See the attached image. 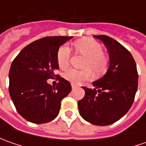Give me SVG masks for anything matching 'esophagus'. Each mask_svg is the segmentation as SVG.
<instances>
[{
    "instance_id": "34e87169",
    "label": "esophagus",
    "mask_w": 146,
    "mask_h": 146,
    "mask_svg": "<svg viewBox=\"0 0 146 146\" xmlns=\"http://www.w3.org/2000/svg\"><path fill=\"white\" fill-rule=\"evenodd\" d=\"M76 87H77V86L75 85V84H71V88H72V89H75Z\"/></svg>"
}]
</instances>
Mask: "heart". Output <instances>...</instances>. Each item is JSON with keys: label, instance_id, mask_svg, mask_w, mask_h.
Segmentation results:
<instances>
[{"label": "heart", "instance_id": "1", "mask_svg": "<svg viewBox=\"0 0 146 146\" xmlns=\"http://www.w3.org/2000/svg\"><path fill=\"white\" fill-rule=\"evenodd\" d=\"M76 49L86 57L84 67L88 70H78L70 69L65 73V78L73 84H81L91 78V71L100 74L106 70L107 59L103 54V48L101 44L93 39L84 38L75 43ZM70 49L64 44L59 48L57 53V62L61 69H66L70 64Z\"/></svg>", "mask_w": 146, "mask_h": 146}]
</instances>
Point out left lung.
Wrapping results in <instances>:
<instances>
[{
	"mask_svg": "<svg viewBox=\"0 0 146 146\" xmlns=\"http://www.w3.org/2000/svg\"><path fill=\"white\" fill-rule=\"evenodd\" d=\"M109 52L110 66L103 77L93 82V89L83 87L85 95L78 102L79 112L88 123L106 126L120 119L131 108L137 90L135 60L121 44L107 36H93Z\"/></svg>",
	"mask_w": 146,
	"mask_h": 146,
	"instance_id": "obj_1",
	"label": "left lung"
}]
</instances>
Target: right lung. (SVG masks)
Wrapping results in <instances>:
<instances>
[{
  "instance_id": "obj_1",
  "label": "right lung",
  "mask_w": 146,
  "mask_h": 146,
  "mask_svg": "<svg viewBox=\"0 0 146 146\" xmlns=\"http://www.w3.org/2000/svg\"><path fill=\"white\" fill-rule=\"evenodd\" d=\"M72 36L44 37L27 45L13 61L9 73V92L14 106L26 120L45 123L59 114L61 102L71 90V85L59 78L56 87L48 84L59 68V47Z\"/></svg>"
}]
</instances>
